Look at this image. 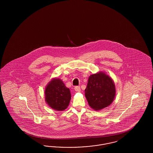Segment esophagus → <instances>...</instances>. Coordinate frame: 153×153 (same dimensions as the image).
<instances>
[{"label": "esophagus", "mask_w": 153, "mask_h": 153, "mask_svg": "<svg viewBox=\"0 0 153 153\" xmlns=\"http://www.w3.org/2000/svg\"><path fill=\"white\" fill-rule=\"evenodd\" d=\"M74 90H75L76 91H77V92H80L81 88H80V86H76V87H74Z\"/></svg>", "instance_id": "esophagus-1"}]
</instances>
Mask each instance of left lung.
<instances>
[{
    "mask_svg": "<svg viewBox=\"0 0 153 153\" xmlns=\"http://www.w3.org/2000/svg\"><path fill=\"white\" fill-rule=\"evenodd\" d=\"M115 91L112 80L102 72L90 76L85 89V95L89 106L95 110H100L112 103Z\"/></svg>",
    "mask_w": 153,
    "mask_h": 153,
    "instance_id": "8db88e82",
    "label": "left lung"
}]
</instances>
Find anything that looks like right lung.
<instances>
[{
  "label": "right lung",
  "instance_id": "obj_1",
  "mask_svg": "<svg viewBox=\"0 0 153 153\" xmlns=\"http://www.w3.org/2000/svg\"><path fill=\"white\" fill-rule=\"evenodd\" d=\"M45 100L53 109L63 111L69 105L71 99L70 89L58 79H54L49 83L45 89Z\"/></svg>",
  "mask_w": 153,
  "mask_h": 153
}]
</instances>
